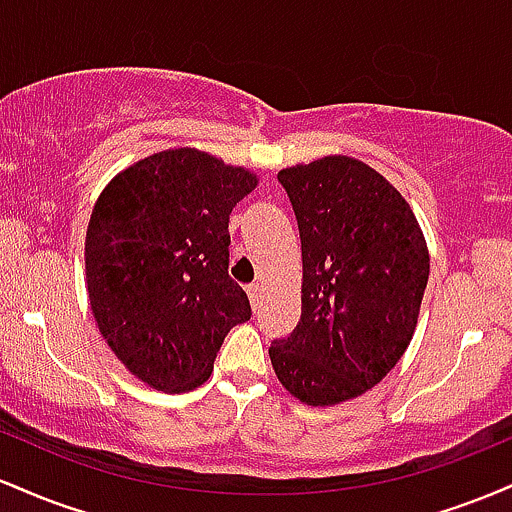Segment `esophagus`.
<instances>
[{"label":"esophagus","mask_w":512,"mask_h":512,"mask_svg":"<svg viewBox=\"0 0 512 512\" xmlns=\"http://www.w3.org/2000/svg\"><path fill=\"white\" fill-rule=\"evenodd\" d=\"M248 296H250L252 310L260 308V303H262V286L260 284H250L248 286Z\"/></svg>","instance_id":"obj_1"}]
</instances>
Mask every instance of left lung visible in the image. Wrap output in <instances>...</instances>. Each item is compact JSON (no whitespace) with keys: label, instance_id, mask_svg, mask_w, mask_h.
I'll use <instances>...</instances> for the list:
<instances>
[{"label":"left lung","instance_id":"8db88e82","mask_svg":"<svg viewBox=\"0 0 512 512\" xmlns=\"http://www.w3.org/2000/svg\"><path fill=\"white\" fill-rule=\"evenodd\" d=\"M303 252L301 320L269 358L310 407L361 397L414 337L431 257L407 199L378 170L325 156L279 170Z\"/></svg>","mask_w":512,"mask_h":512}]
</instances>
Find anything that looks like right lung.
<instances>
[{"mask_svg": "<svg viewBox=\"0 0 512 512\" xmlns=\"http://www.w3.org/2000/svg\"><path fill=\"white\" fill-rule=\"evenodd\" d=\"M257 187L248 168L168 149L105 185L86 231L91 313L113 354L161 392L207 383L223 337L250 320L228 276V216Z\"/></svg>", "mask_w": 512, "mask_h": 512, "instance_id": "right-lung-1", "label": "right lung"}]
</instances>
